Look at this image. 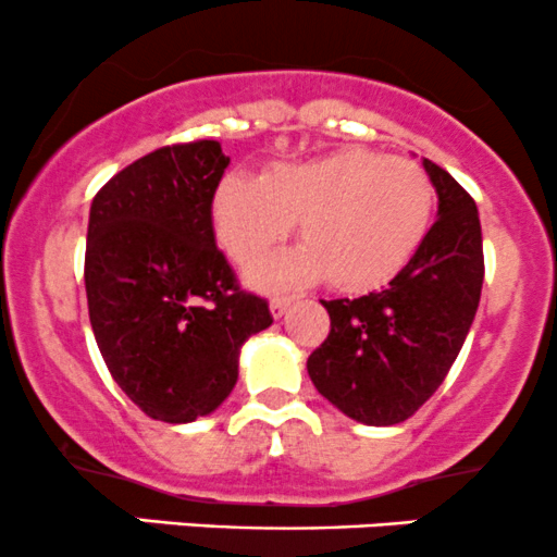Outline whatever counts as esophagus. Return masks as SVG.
<instances>
[{
	"mask_svg": "<svg viewBox=\"0 0 557 557\" xmlns=\"http://www.w3.org/2000/svg\"><path fill=\"white\" fill-rule=\"evenodd\" d=\"M293 301H296V296H274L269 301V311H272V317H283Z\"/></svg>",
	"mask_w": 557,
	"mask_h": 557,
	"instance_id": "1",
	"label": "esophagus"
}]
</instances>
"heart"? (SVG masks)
Listing matches in <instances>:
<instances>
[{
  "label": "heart",
  "mask_w": 557,
  "mask_h": 557,
  "mask_svg": "<svg viewBox=\"0 0 557 557\" xmlns=\"http://www.w3.org/2000/svg\"><path fill=\"white\" fill-rule=\"evenodd\" d=\"M436 193L407 158L346 148L283 163L261 180L224 176L211 216L219 246L237 267L259 264L301 222L307 243L259 272L267 285L322 280L341 293H368L391 283L423 246Z\"/></svg>",
  "instance_id": "obj_1"
}]
</instances>
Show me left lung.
<instances>
[{
  "instance_id": "8db88e82",
  "label": "left lung",
  "mask_w": 557,
  "mask_h": 557,
  "mask_svg": "<svg viewBox=\"0 0 557 557\" xmlns=\"http://www.w3.org/2000/svg\"><path fill=\"white\" fill-rule=\"evenodd\" d=\"M438 219L388 288L322 301L325 344L307 362L317 391L364 425L412 418L444 383L481 301L484 246L475 200L433 161Z\"/></svg>"
}]
</instances>
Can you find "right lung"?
Returning a JSON list of instances; mask_svg holds the SVG:
<instances>
[{"mask_svg":"<svg viewBox=\"0 0 557 557\" xmlns=\"http://www.w3.org/2000/svg\"><path fill=\"white\" fill-rule=\"evenodd\" d=\"M230 158L216 139L158 148L89 209V322L110 375L152 420L193 423L237 383L240 346L272 325L216 248L211 203Z\"/></svg>","mask_w":557,"mask_h":557,"instance_id":"add662e5","label":"right lung"}]
</instances>
